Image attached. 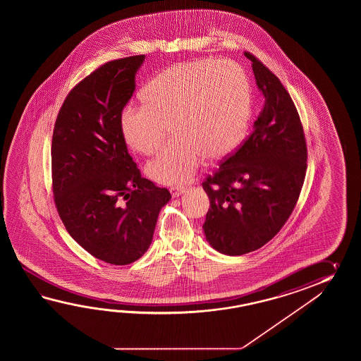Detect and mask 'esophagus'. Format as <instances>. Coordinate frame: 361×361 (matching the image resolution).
<instances>
[{"label":"esophagus","mask_w":361,"mask_h":361,"mask_svg":"<svg viewBox=\"0 0 361 361\" xmlns=\"http://www.w3.org/2000/svg\"><path fill=\"white\" fill-rule=\"evenodd\" d=\"M170 192H171L173 197H179L185 192V188H184L183 185H177V187H171Z\"/></svg>","instance_id":"obj_1"}]
</instances>
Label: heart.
Wrapping results in <instances>:
<instances>
[{"label":"heart","instance_id":"obj_1","mask_svg":"<svg viewBox=\"0 0 361 361\" xmlns=\"http://www.w3.org/2000/svg\"><path fill=\"white\" fill-rule=\"evenodd\" d=\"M143 107L123 111L125 143L142 154L161 146L170 125L176 138L147 164L161 184L187 182L202 159L221 160L245 138L252 117V87L230 61H185L162 71L143 89Z\"/></svg>","mask_w":361,"mask_h":361}]
</instances>
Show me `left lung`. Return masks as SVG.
Segmentation results:
<instances>
[{
	"mask_svg": "<svg viewBox=\"0 0 361 361\" xmlns=\"http://www.w3.org/2000/svg\"><path fill=\"white\" fill-rule=\"evenodd\" d=\"M244 55L264 104L252 135L202 183L210 200L202 230L226 255L254 252L281 230L307 169L306 140L289 92L255 56Z\"/></svg>",
	"mask_w": 361,
	"mask_h": 361,
	"instance_id": "1",
	"label": "left lung"
}]
</instances>
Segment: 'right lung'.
I'll use <instances>...</instances> for the list:
<instances>
[{"instance_id":"right-lung-1","label":"right lung","mask_w":361,"mask_h":361,"mask_svg":"<svg viewBox=\"0 0 361 361\" xmlns=\"http://www.w3.org/2000/svg\"><path fill=\"white\" fill-rule=\"evenodd\" d=\"M146 55L108 61L76 85L55 121L51 171L55 205L66 230L109 264L139 259L152 243L171 195L142 178L120 131Z\"/></svg>"}]
</instances>
